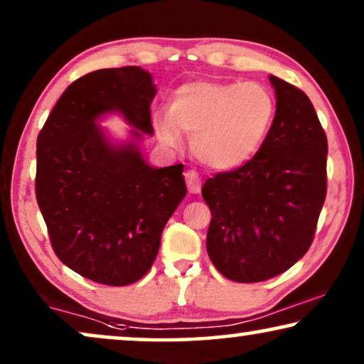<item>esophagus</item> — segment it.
Segmentation results:
<instances>
[{
  "label": "esophagus",
  "instance_id": "esophagus-1",
  "mask_svg": "<svg viewBox=\"0 0 364 364\" xmlns=\"http://www.w3.org/2000/svg\"><path fill=\"white\" fill-rule=\"evenodd\" d=\"M183 176H186V183H187L188 192H192V193L200 192L202 178L198 177V173L196 171H187L186 173H183Z\"/></svg>",
  "mask_w": 364,
  "mask_h": 364
}]
</instances>
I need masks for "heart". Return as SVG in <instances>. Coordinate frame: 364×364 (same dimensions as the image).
Instances as JSON below:
<instances>
[{
    "label": "heart",
    "instance_id": "heart-1",
    "mask_svg": "<svg viewBox=\"0 0 364 364\" xmlns=\"http://www.w3.org/2000/svg\"><path fill=\"white\" fill-rule=\"evenodd\" d=\"M277 102L258 82H196L178 89L168 112L154 116L159 141L181 144V131L207 167H240L255 156L275 121Z\"/></svg>",
    "mask_w": 364,
    "mask_h": 364
}]
</instances>
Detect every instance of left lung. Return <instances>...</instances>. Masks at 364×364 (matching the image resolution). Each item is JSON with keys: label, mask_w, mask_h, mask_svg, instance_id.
<instances>
[{"label": "left lung", "mask_w": 364, "mask_h": 364, "mask_svg": "<svg viewBox=\"0 0 364 364\" xmlns=\"http://www.w3.org/2000/svg\"><path fill=\"white\" fill-rule=\"evenodd\" d=\"M277 114L265 142L243 166L203 183L212 212L208 257L228 280L265 282L305 255L326 197L328 141L301 89L270 76Z\"/></svg>", "instance_id": "1"}]
</instances>
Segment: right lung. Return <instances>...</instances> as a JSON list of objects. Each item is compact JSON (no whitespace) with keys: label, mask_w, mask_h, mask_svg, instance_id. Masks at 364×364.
<instances>
[{"label":"right lung","mask_w":364,"mask_h":364,"mask_svg":"<svg viewBox=\"0 0 364 364\" xmlns=\"http://www.w3.org/2000/svg\"><path fill=\"white\" fill-rule=\"evenodd\" d=\"M157 89L137 66L99 69L69 84L36 144V200L54 253L96 283L141 280L156 260L164 227L186 197L183 166L154 168L136 144L116 147L96 119L121 112L154 134Z\"/></svg>","instance_id":"obj_1"}]
</instances>
